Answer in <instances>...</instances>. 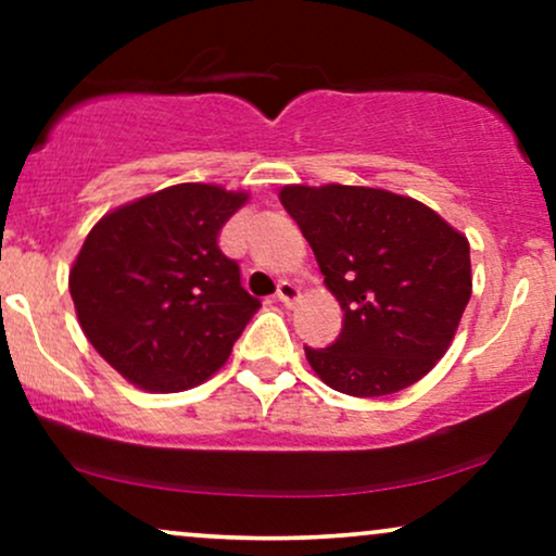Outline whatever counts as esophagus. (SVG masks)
<instances>
[{"label": "esophagus", "mask_w": 556, "mask_h": 556, "mask_svg": "<svg viewBox=\"0 0 556 556\" xmlns=\"http://www.w3.org/2000/svg\"><path fill=\"white\" fill-rule=\"evenodd\" d=\"M277 298H279V303L287 305V308H292V305H295L298 300H300V287L292 285V282H287V279H285V282H279Z\"/></svg>", "instance_id": "34e87169"}]
</instances>
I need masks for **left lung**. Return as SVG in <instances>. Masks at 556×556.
I'll return each instance as SVG.
<instances>
[{
    "mask_svg": "<svg viewBox=\"0 0 556 556\" xmlns=\"http://www.w3.org/2000/svg\"><path fill=\"white\" fill-rule=\"evenodd\" d=\"M279 201L344 311L331 348H305L350 397L407 389L444 358L473 292L470 242L426 203L366 185H285Z\"/></svg>",
    "mask_w": 556,
    "mask_h": 556,
    "instance_id": "left-lung-1",
    "label": "left lung"
}]
</instances>
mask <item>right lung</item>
Wrapping results in <instances>:
<instances>
[{"label": "right lung", "instance_id": "right-lung-1", "mask_svg": "<svg viewBox=\"0 0 556 556\" xmlns=\"http://www.w3.org/2000/svg\"><path fill=\"white\" fill-rule=\"evenodd\" d=\"M245 190L180 182L112 208L70 269V295L96 353L146 392L203 384L261 308L219 251Z\"/></svg>", "mask_w": 556, "mask_h": 556}]
</instances>
